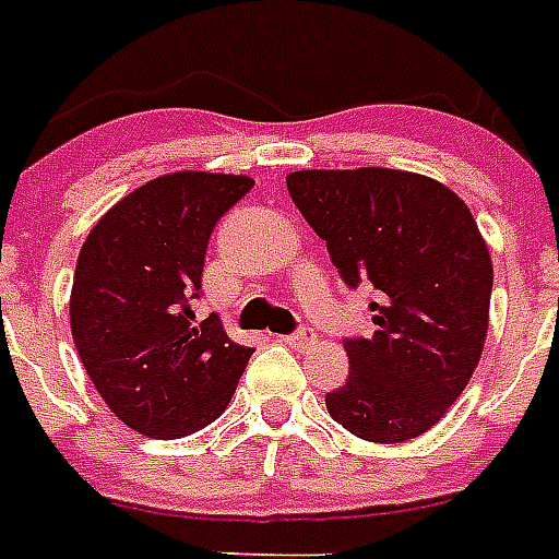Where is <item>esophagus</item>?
I'll use <instances>...</instances> for the list:
<instances>
[{
	"label": "esophagus",
	"instance_id": "obj_1",
	"mask_svg": "<svg viewBox=\"0 0 559 559\" xmlns=\"http://www.w3.org/2000/svg\"><path fill=\"white\" fill-rule=\"evenodd\" d=\"M283 341L288 343V346H294V349H308V346H314L317 334L314 329H306V325H302V329H297L294 334H285Z\"/></svg>",
	"mask_w": 559,
	"mask_h": 559
}]
</instances>
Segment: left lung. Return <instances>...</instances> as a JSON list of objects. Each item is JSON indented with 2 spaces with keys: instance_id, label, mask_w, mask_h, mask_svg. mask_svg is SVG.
<instances>
[{
  "instance_id": "8db88e82",
  "label": "left lung",
  "mask_w": 559,
  "mask_h": 559,
  "mask_svg": "<svg viewBox=\"0 0 559 559\" xmlns=\"http://www.w3.org/2000/svg\"><path fill=\"white\" fill-rule=\"evenodd\" d=\"M285 185L343 283L378 292L372 337L343 341L349 378L325 395L329 415L366 441L421 436L488 337L493 265L476 218L450 187L404 169H300Z\"/></svg>"
}]
</instances>
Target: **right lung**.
Wrapping results in <instances>:
<instances>
[{
    "label": "right lung",
    "instance_id": "obj_1",
    "mask_svg": "<svg viewBox=\"0 0 559 559\" xmlns=\"http://www.w3.org/2000/svg\"><path fill=\"white\" fill-rule=\"evenodd\" d=\"M253 181L169 173L123 195L92 227L71 285V334L100 399L150 439H181L216 421L253 349L216 314L195 323L213 227Z\"/></svg>",
    "mask_w": 559,
    "mask_h": 559
}]
</instances>
